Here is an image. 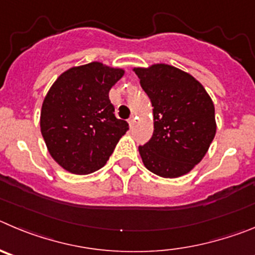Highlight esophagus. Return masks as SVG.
Returning a JSON list of instances; mask_svg holds the SVG:
<instances>
[{"label": "esophagus", "mask_w": 255, "mask_h": 255, "mask_svg": "<svg viewBox=\"0 0 255 255\" xmlns=\"http://www.w3.org/2000/svg\"><path fill=\"white\" fill-rule=\"evenodd\" d=\"M128 123H129V127L133 128V126H134V123H136V117H130L129 119H128Z\"/></svg>", "instance_id": "1"}]
</instances>
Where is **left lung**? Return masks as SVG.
Here are the masks:
<instances>
[{"label": "left lung", "mask_w": 255, "mask_h": 255, "mask_svg": "<svg viewBox=\"0 0 255 255\" xmlns=\"http://www.w3.org/2000/svg\"><path fill=\"white\" fill-rule=\"evenodd\" d=\"M153 109V133L139 146L144 166L162 178L189 173L216 134L212 99L192 75L157 63L133 68Z\"/></svg>", "instance_id": "obj_1"}]
</instances>
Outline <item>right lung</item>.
Here are the masks:
<instances>
[{
    "mask_svg": "<svg viewBox=\"0 0 255 255\" xmlns=\"http://www.w3.org/2000/svg\"><path fill=\"white\" fill-rule=\"evenodd\" d=\"M123 75L122 68L91 62L65 71L49 89L40 130L50 156L65 170L77 175L99 170L128 130L109 100Z\"/></svg>",
    "mask_w": 255,
    "mask_h": 255,
    "instance_id": "add662e5",
    "label": "right lung"
}]
</instances>
